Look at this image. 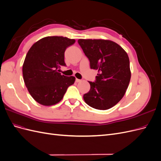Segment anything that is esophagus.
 I'll list each match as a JSON object with an SVG mask.
<instances>
[{"label":"esophagus","mask_w":161,"mask_h":161,"mask_svg":"<svg viewBox=\"0 0 161 161\" xmlns=\"http://www.w3.org/2000/svg\"><path fill=\"white\" fill-rule=\"evenodd\" d=\"M82 80L80 79H76V82H80Z\"/></svg>","instance_id":"obj_1"}]
</instances>
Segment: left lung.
Listing matches in <instances>:
<instances>
[{"label": "left lung", "instance_id": "1", "mask_svg": "<svg viewBox=\"0 0 161 161\" xmlns=\"http://www.w3.org/2000/svg\"><path fill=\"white\" fill-rule=\"evenodd\" d=\"M78 43L89 60L91 69L98 70L95 82L89 81L91 89L83 95L85 103L97 109L111 108L122 99L130 83L127 53L110 40L80 39Z\"/></svg>", "mask_w": 161, "mask_h": 161}]
</instances>
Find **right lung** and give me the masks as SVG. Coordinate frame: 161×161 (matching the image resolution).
Here are the masks:
<instances>
[{
	"mask_svg": "<svg viewBox=\"0 0 161 161\" xmlns=\"http://www.w3.org/2000/svg\"><path fill=\"white\" fill-rule=\"evenodd\" d=\"M73 39L48 36L36 42L28 51L23 65V76L27 90L37 103L55 105L64 97L75 77L62 75L60 66H66L64 52L74 44Z\"/></svg>",
	"mask_w": 161,
	"mask_h": 161,
	"instance_id": "1",
	"label": "right lung"
}]
</instances>
